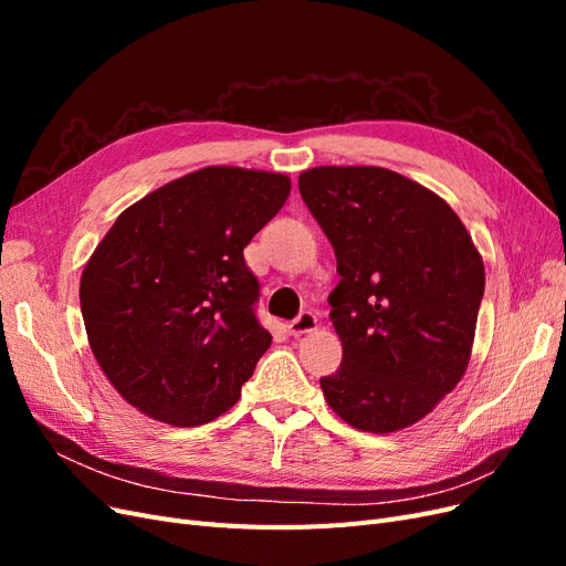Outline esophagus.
<instances>
[{
  "instance_id": "34e87169",
  "label": "esophagus",
  "mask_w": 566,
  "mask_h": 566,
  "mask_svg": "<svg viewBox=\"0 0 566 566\" xmlns=\"http://www.w3.org/2000/svg\"><path fill=\"white\" fill-rule=\"evenodd\" d=\"M318 328V318L314 312H302L295 321H290L287 331L290 335H304V333H314Z\"/></svg>"
}]
</instances>
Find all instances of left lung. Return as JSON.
<instances>
[{
  "label": "left lung",
  "mask_w": 566,
  "mask_h": 566,
  "mask_svg": "<svg viewBox=\"0 0 566 566\" xmlns=\"http://www.w3.org/2000/svg\"><path fill=\"white\" fill-rule=\"evenodd\" d=\"M300 193L339 273L328 302L342 364L323 397L356 430H406L468 370L482 254L447 200L391 169L314 167Z\"/></svg>",
  "instance_id": "8db88e82"
}]
</instances>
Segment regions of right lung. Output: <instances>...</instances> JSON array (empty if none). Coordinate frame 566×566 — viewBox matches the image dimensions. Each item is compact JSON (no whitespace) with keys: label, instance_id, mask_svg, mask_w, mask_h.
<instances>
[{"label":"right lung","instance_id":"obj_1","mask_svg":"<svg viewBox=\"0 0 566 566\" xmlns=\"http://www.w3.org/2000/svg\"><path fill=\"white\" fill-rule=\"evenodd\" d=\"M287 196L285 175L202 167L129 205L96 245L80 279L84 328L144 416L196 427L241 397L271 347L243 248Z\"/></svg>","mask_w":566,"mask_h":566}]
</instances>
